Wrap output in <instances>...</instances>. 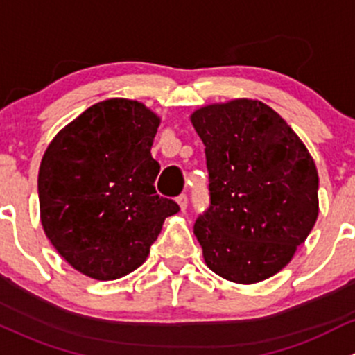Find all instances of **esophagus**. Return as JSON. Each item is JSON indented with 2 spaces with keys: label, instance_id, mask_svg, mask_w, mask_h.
<instances>
[{
  "label": "esophagus",
  "instance_id": "esophagus-1",
  "mask_svg": "<svg viewBox=\"0 0 355 355\" xmlns=\"http://www.w3.org/2000/svg\"><path fill=\"white\" fill-rule=\"evenodd\" d=\"M176 202L179 205V208H181V211H184L186 208H188V196L186 195H179L176 198Z\"/></svg>",
  "mask_w": 355,
  "mask_h": 355
}]
</instances>
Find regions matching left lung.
<instances>
[{
	"mask_svg": "<svg viewBox=\"0 0 355 355\" xmlns=\"http://www.w3.org/2000/svg\"><path fill=\"white\" fill-rule=\"evenodd\" d=\"M210 207L195 222L208 268L234 284L279 273L318 218V171L292 128L266 104L234 98L196 109Z\"/></svg>",
	"mask_w": 355,
	"mask_h": 355,
	"instance_id": "8db88e82",
	"label": "left lung"
}]
</instances>
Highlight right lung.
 Returning <instances> with one entry per match:
<instances>
[{"label": "right lung", "instance_id": "add662e5", "mask_svg": "<svg viewBox=\"0 0 355 355\" xmlns=\"http://www.w3.org/2000/svg\"><path fill=\"white\" fill-rule=\"evenodd\" d=\"M159 124L141 102L107 98L67 124L44 152L37 179L44 232L90 279L116 280L137 270L164 220L179 211L153 186Z\"/></svg>", "mask_w": 355, "mask_h": 355}]
</instances>
